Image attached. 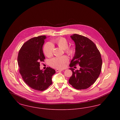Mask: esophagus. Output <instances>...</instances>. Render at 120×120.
Returning a JSON list of instances; mask_svg holds the SVG:
<instances>
[{"label": "esophagus", "instance_id": "esophagus-1", "mask_svg": "<svg viewBox=\"0 0 120 120\" xmlns=\"http://www.w3.org/2000/svg\"><path fill=\"white\" fill-rule=\"evenodd\" d=\"M63 70V69H56V72H58L61 71H62Z\"/></svg>", "mask_w": 120, "mask_h": 120}]
</instances>
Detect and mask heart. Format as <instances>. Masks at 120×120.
<instances>
[{
    "mask_svg": "<svg viewBox=\"0 0 120 120\" xmlns=\"http://www.w3.org/2000/svg\"><path fill=\"white\" fill-rule=\"evenodd\" d=\"M52 44L56 45L59 47L64 49L65 52L70 57H73L75 53V50L72 47H68V42L65 38L58 37L52 41ZM44 52L46 56L50 57L52 55L53 46L50 43H46L44 45ZM68 60V58L66 56L55 57L51 59L50 61V65L54 68H63L65 64Z\"/></svg>",
    "mask_w": 120,
    "mask_h": 120,
    "instance_id": "obj_1",
    "label": "heart"
}]
</instances>
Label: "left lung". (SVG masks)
Wrapping results in <instances>:
<instances>
[{"mask_svg": "<svg viewBox=\"0 0 120 120\" xmlns=\"http://www.w3.org/2000/svg\"><path fill=\"white\" fill-rule=\"evenodd\" d=\"M74 41L75 52L70 67L76 64L80 67L79 70L70 68L72 75L69 83L77 90H84L94 84L101 71L102 59L99 51L95 44L89 38L79 34L71 36Z\"/></svg>", "mask_w": 120, "mask_h": 120, "instance_id": "8db88e82", "label": "left lung"}]
</instances>
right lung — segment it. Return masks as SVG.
Segmentation results:
<instances>
[{
	"label": "right lung",
	"mask_w": 120,
	"mask_h": 120,
	"mask_svg": "<svg viewBox=\"0 0 120 120\" xmlns=\"http://www.w3.org/2000/svg\"><path fill=\"white\" fill-rule=\"evenodd\" d=\"M46 38L40 35L31 38L25 42L20 49L17 62L19 72L23 80L31 88L44 91L52 84V77L56 72L49 67L45 71L40 70V62L45 58L43 46Z\"/></svg>",
	"instance_id": "1"
}]
</instances>
